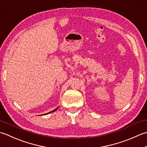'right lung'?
Returning a JSON list of instances; mask_svg holds the SVG:
<instances>
[{"instance_id": "obj_1", "label": "right lung", "mask_w": 147, "mask_h": 147, "mask_svg": "<svg viewBox=\"0 0 147 147\" xmlns=\"http://www.w3.org/2000/svg\"><path fill=\"white\" fill-rule=\"evenodd\" d=\"M57 109H58V107H57V108H56V109H55V110H54V111H51V112H49V113H47V114H49V113H51V112H54V111H55L56 110H57Z\"/></svg>"}]
</instances>
